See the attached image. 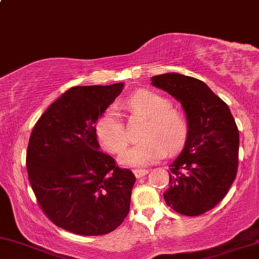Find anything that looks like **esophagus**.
<instances>
[{
	"label": "esophagus",
	"mask_w": 259,
	"mask_h": 259,
	"mask_svg": "<svg viewBox=\"0 0 259 259\" xmlns=\"http://www.w3.org/2000/svg\"><path fill=\"white\" fill-rule=\"evenodd\" d=\"M133 173H135L136 178L139 179V178L145 177V175L149 173V170H146V169H135V170H133Z\"/></svg>",
	"instance_id": "esophagus-1"
}]
</instances>
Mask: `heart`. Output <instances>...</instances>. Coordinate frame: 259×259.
<instances>
[{"label": "heart", "instance_id": "1", "mask_svg": "<svg viewBox=\"0 0 259 259\" xmlns=\"http://www.w3.org/2000/svg\"><path fill=\"white\" fill-rule=\"evenodd\" d=\"M124 105L131 114L149 119V122L142 133L144 140L120 157L123 164L132 167L154 164L163 158L167 151L175 154L183 148L188 136L187 120L180 111L173 109L168 98L149 90H139L127 98ZM96 135L102 148L110 154H121L130 143L122 120L111 107L98 117Z\"/></svg>", "mask_w": 259, "mask_h": 259}]
</instances>
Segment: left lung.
I'll use <instances>...</instances> for the list:
<instances>
[{
  "instance_id": "1",
  "label": "left lung",
  "mask_w": 259,
  "mask_h": 259,
  "mask_svg": "<svg viewBox=\"0 0 259 259\" xmlns=\"http://www.w3.org/2000/svg\"><path fill=\"white\" fill-rule=\"evenodd\" d=\"M151 80L181 102L188 123L185 148L169 165L164 200L181 215H202L221 202L237 177V123L228 105L202 80L178 73Z\"/></svg>"
}]
</instances>
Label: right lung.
Returning <instances> with one entry per match:
<instances>
[{
  "label": "right lung",
  "instance_id": "right-lung-1",
  "mask_svg": "<svg viewBox=\"0 0 259 259\" xmlns=\"http://www.w3.org/2000/svg\"><path fill=\"white\" fill-rule=\"evenodd\" d=\"M123 84L76 86L44 111L28 140L26 168L37 203L57 227L79 235L116 229L136 177L100 150L96 122Z\"/></svg>",
  "mask_w": 259,
  "mask_h": 259
}]
</instances>
